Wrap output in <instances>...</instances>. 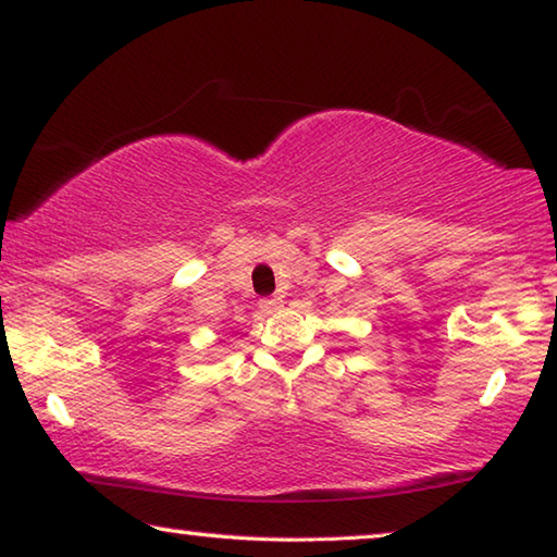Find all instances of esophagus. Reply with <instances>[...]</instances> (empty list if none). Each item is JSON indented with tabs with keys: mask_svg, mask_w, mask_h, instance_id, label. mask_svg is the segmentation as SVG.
<instances>
[{
	"mask_svg": "<svg viewBox=\"0 0 557 557\" xmlns=\"http://www.w3.org/2000/svg\"><path fill=\"white\" fill-rule=\"evenodd\" d=\"M258 307H260V312H262V314H272V312H277V309L282 307V297H265V299H260V301H258Z\"/></svg>",
	"mask_w": 557,
	"mask_h": 557,
	"instance_id": "esophagus-1",
	"label": "esophagus"
}]
</instances>
